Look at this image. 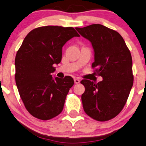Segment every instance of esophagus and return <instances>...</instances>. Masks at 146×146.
<instances>
[{
    "label": "esophagus",
    "mask_w": 146,
    "mask_h": 146,
    "mask_svg": "<svg viewBox=\"0 0 146 146\" xmlns=\"http://www.w3.org/2000/svg\"><path fill=\"white\" fill-rule=\"evenodd\" d=\"M74 82H75V84H78V83H79V82H80V80L78 79L77 78H76V79H74Z\"/></svg>",
    "instance_id": "esophagus-1"
}]
</instances>
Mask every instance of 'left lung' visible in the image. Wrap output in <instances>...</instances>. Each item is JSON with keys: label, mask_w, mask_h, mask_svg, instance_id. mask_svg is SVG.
<instances>
[{"label": "left lung", "mask_w": 146, "mask_h": 146, "mask_svg": "<svg viewBox=\"0 0 146 146\" xmlns=\"http://www.w3.org/2000/svg\"><path fill=\"white\" fill-rule=\"evenodd\" d=\"M75 29L92 44V67L103 78L97 84L80 81L85 87L81 96L84 111L96 121L110 120L123 110L133 85L131 54L121 35L106 26L92 24Z\"/></svg>", "instance_id": "1"}]
</instances>
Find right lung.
Masks as SVG:
<instances>
[{"label":"right lung","mask_w":146,"mask_h":146,"mask_svg":"<svg viewBox=\"0 0 146 146\" xmlns=\"http://www.w3.org/2000/svg\"><path fill=\"white\" fill-rule=\"evenodd\" d=\"M74 36H80L73 27L44 26L30 31L17 51L16 85L30 114L49 120L64 109L66 96L74 84L72 77H52L54 65L61 62L62 47Z\"/></svg>","instance_id":"right-lung-1"}]
</instances>
